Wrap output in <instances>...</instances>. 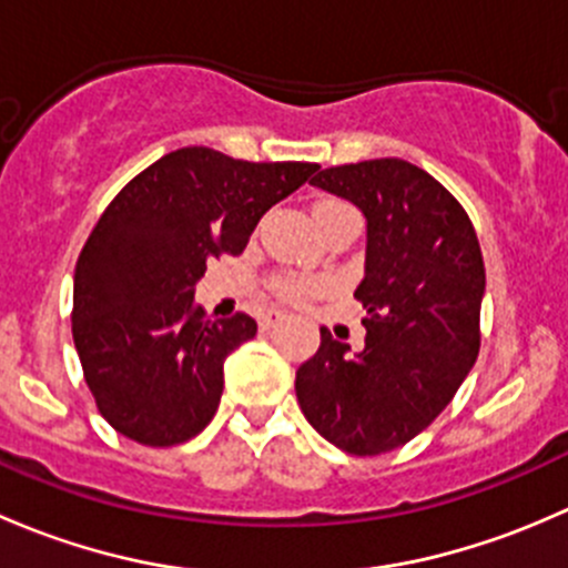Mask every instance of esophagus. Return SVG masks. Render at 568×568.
<instances>
[{
	"instance_id": "34e87169",
	"label": "esophagus",
	"mask_w": 568,
	"mask_h": 568,
	"mask_svg": "<svg viewBox=\"0 0 568 568\" xmlns=\"http://www.w3.org/2000/svg\"><path fill=\"white\" fill-rule=\"evenodd\" d=\"M285 318V313H280V311H266L261 316V329H272V326H277L280 321Z\"/></svg>"
}]
</instances>
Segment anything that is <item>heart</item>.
<instances>
[{
  "label": "heart",
  "instance_id": "1",
  "mask_svg": "<svg viewBox=\"0 0 568 568\" xmlns=\"http://www.w3.org/2000/svg\"><path fill=\"white\" fill-rule=\"evenodd\" d=\"M335 209H348V205L341 203V200H321L316 205V214H324V211H335ZM318 288H321L318 280L296 277V274H283V277L274 280V291H277L285 302H305L307 296L316 294Z\"/></svg>",
  "mask_w": 568,
  "mask_h": 568
}]
</instances>
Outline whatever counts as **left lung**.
Returning <instances> with one entry per match:
<instances>
[{"label":"left lung","instance_id":"left-lung-1","mask_svg":"<svg viewBox=\"0 0 568 568\" xmlns=\"http://www.w3.org/2000/svg\"><path fill=\"white\" fill-rule=\"evenodd\" d=\"M311 183L368 220L354 291L365 346L352 354L321 329L318 352L296 371V398L326 443L379 456L432 426L478 359L484 255L459 200L404 159L326 168Z\"/></svg>","mask_w":568,"mask_h":568}]
</instances>
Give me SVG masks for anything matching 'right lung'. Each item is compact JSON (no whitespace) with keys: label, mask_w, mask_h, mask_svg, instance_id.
<instances>
[{"label":"right lung","mask_w":568,"mask_h":568,"mask_svg":"<svg viewBox=\"0 0 568 568\" xmlns=\"http://www.w3.org/2000/svg\"><path fill=\"white\" fill-rule=\"evenodd\" d=\"M316 170L181 148L106 205L79 252L71 329L84 382L114 432L170 448L209 426L225 357L257 324L247 313L209 318L194 283L211 257L244 252L261 216Z\"/></svg>","instance_id":"1"}]
</instances>
